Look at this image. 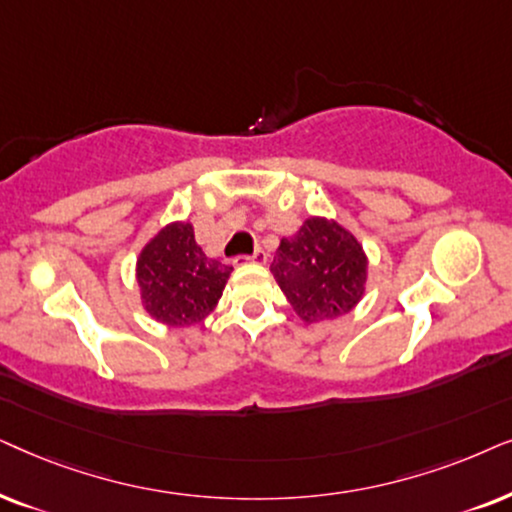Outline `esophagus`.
<instances>
[{"instance_id": "obj_1", "label": "esophagus", "mask_w": 512, "mask_h": 512, "mask_svg": "<svg viewBox=\"0 0 512 512\" xmlns=\"http://www.w3.org/2000/svg\"><path fill=\"white\" fill-rule=\"evenodd\" d=\"M245 262H252V264H264V262H267V252L257 248V250L252 252V255H248V257H236V260H234V267H238V264H245Z\"/></svg>"}]
</instances>
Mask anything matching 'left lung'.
I'll return each instance as SVG.
<instances>
[{
  "instance_id": "obj_1",
  "label": "left lung",
  "mask_w": 512,
  "mask_h": 512,
  "mask_svg": "<svg viewBox=\"0 0 512 512\" xmlns=\"http://www.w3.org/2000/svg\"><path fill=\"white\" fill-rule=\"evenodd\" d=\"M370 262L363 243L332 217L311 215L281 238L271 274L306 325L356 309L367 290Z\"/></svg>"
}]
</instances>
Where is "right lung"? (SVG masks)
Instances as JSON below:
<instances>
[{
	"label": "right lung",
	"instance_id": "add662e5",
	"mask_svg": "<svg viewBox=\"0 0 512 512\" xmlns=\"http://www.w3.org/2000/svg\"><path fill=\"white\" fill-rule=\"evenodd\" d=\"M231 271L203 252L192 222H170L149 238L135 262L142 309L166 327L199 325L220 302Z\"/></svg>",
	"mask_w": 512,
	"mask_h": 512
}]
</instances>
